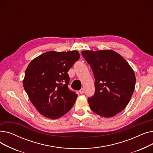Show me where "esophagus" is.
Here are the masks:
<instances>
[{"mask_svg": "<svg viewBox=\"0 0 153 153\" xmlns=\"http://www.w3.org/2000/svg\"><path fill=\"white\" fill-rule=\"evenodd\" d=\"M84 92V89H83V88H82V89L79 91V93L81 94H83Z\"/></svg>", "mask_w": 153, "mask_h": 153, "instance_id": "1", "label": "esophagus"}]
</instances>
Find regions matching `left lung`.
<instances>
[{
    "instance_id": "1",
    "label": "left lung",
    "mask_w": 153,
    "mask_h": 153,
    "mask_svg": "<svg viewBox=\"0 0 153 153\" xmlns=\"http://www.w3.org/2000/svg\"><path fill=\"white\" fill-rule=\"evenodd\" d=\"M81 53L95 79V94L88 99L91 110L105 118L116 115L126 107L133 94L136 83L133 70L113 50H86Z\"/></svg>"
}]
</instances>
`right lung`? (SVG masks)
Here are the masks:
<instances>
[{
  "label": "right lung",
  "mask_w": 153,
  "mask_h": 153,
  "mask_svg": "<svg viewBox=\"0 0 153 153\" xmlns=\"http://www.w3.org/2000/svg\"><path fill=\"white\" fill-rule=\"evenodd\" d=\"M80 58L76 51L46 52L32 60L25 71L23 87L38 112L57 119L68 112L77 95L68 88L69 69Z\"/></svg>",
  "instance_id": "right-lung-1"
}]
</instances>
